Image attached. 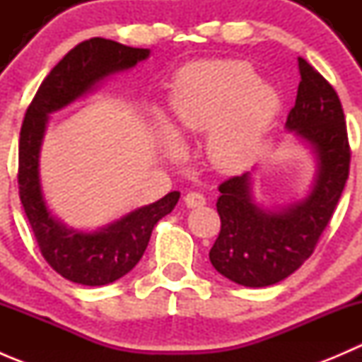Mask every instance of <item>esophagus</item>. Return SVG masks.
Returning a JSON list of instances; mask_svg holds the SVG:
<instances>
[{
    "label": "esophagus",
    "mask_w": 362,
    "mask_h": 362,
    "mask_svg": "<svg viewBox=\"0 0 362 362\" xmlns=\"http://www.w3.org/2000/svg\"><path fill=\"white\" fill-rule=\"evenodd\" d=\"M184 202L187 204L189 208H196V206H203L204 203H206V198L202 194V192H187V194L184 196Z\"/></svg>",
    "instance_id": "34e87169"
}]
</instances>
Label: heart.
<instances>
[{
  "label": "heart",
  "mask_w": 362,
  "mask_h": 362,
  "mask_svg": "<svg viewBox=\"0 0 362 362\" xmlns=\"http://www.w3.org/2000/svg\"><path fill=\"white\" fill-rule=\"evenodd\" d=\"M171 113L180 133H206L204 154L214 168L236 171L254 158L280 110V98L243 61H210L184 68L171 90ZM168 154L173 133L158 119Z\"/></svg>",
  "instance_id": "b5f03b06"
}]
</instances>
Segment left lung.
<instances>
[{"instance_id":"left-lung-1","label":"left lung","mask_w":362,"mask_h":362,"mask_svg":"<svg viewBox=\"0 0 362 362\" xmlns=\"http://www.w3.org/2000/svg\"><path fill=\"white\" fill-rule=\"evenodd\" d=\"M298 66L301 82L286 127L315 154V184L303 202L280 211L254 202L249 171L218 185L221 233L210 261L240 286H273L294 273L315 250L349 178L350 145L337 90L303 57Z\"/></svg>"}]
</instances>
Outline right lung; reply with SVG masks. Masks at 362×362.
Segmentation results:
<instances>
[{"mask_svg":"<svg viewBox=\"0 0 362 362\" xmlns=\"http://www.w3.org/2000/svg\"><path fill=\"white\" fill-rule=\"evenodd\" d=\"M148 54V49H133L113 40H86L50 69L25 110L17 175L21 202L42 255L69 282L107 286L129 273L147 249L154 226L180 198V192L173 191L98 231L82 233L66 228L50 214L40 184V145L49 113L68 107L108 75L133 68Z\"/></svg>","mask_w":362,"mask_h":362,"instance_id":"right-lung-1","label":"right lung"}]
</instances>
